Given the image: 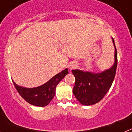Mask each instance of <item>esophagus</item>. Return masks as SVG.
Masks as SVG:
<instances>
[{"mask_svg":"<svg viewBox=\"0 0 132 132\" xmlns=\"http://www.w3.org/2000/svg\"><path fill=\"white\" fill-rule=\"evenodd\" d=\"M77 66V63L75 62H72L71 63H69V70H73L74 69L75 67Z\"/></svg>","mask_w":132,"mask_h":132,"instance_id":"34e87169","label":"esophagus"}]
</instances>
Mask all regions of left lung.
I'll return each instance as SVG.
<instances>
[{
  "mask_svg": "<svg viewBox=\"0 0 132 132\" xmlns=\"http://www.w3.org/2000/svg\"><path fill=\"white\" fill-rule=\"evenodd\" d=\"M115 47V63L110 69L101 73L84 72L80 70H72L75 78L73 93L80 103L89 106L97 103L103 98L113 82L117 67V50Z\"/></svg>",
  "mask_w": 132,
  "mask_h": 132,
  "instance_id": "obj_1",
  "label": "left lung"
}]
</instances>
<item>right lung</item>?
Listing matches in <instances>:
<instances>
[{
  "label": "right lung",
  "instance_id": "add662e5",
  "mask_svg": "<svg viewBox=\"0 0 132 132\" xmlns=\"http://www.w3.org/2000/svg\"><path fill=\"white\" fill-rule=\"evenodd\" d=\"M67 69L55 75L48 82L40 87L27 88L20 87L13 81L17 91L26 102L37 106H45L52 101L55 94V88L65 75L68 74Z\"/></svg>",
  "mask_w": 132,
  "mask_h": 132
}]
</instances>
